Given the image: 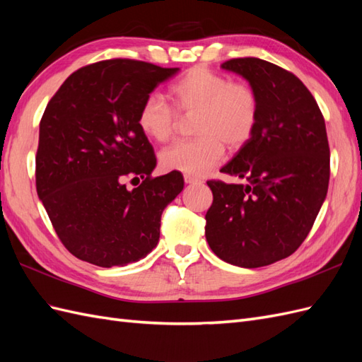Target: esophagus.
Returning <instances> with one entry per match:
<instances>
[{"label":"esophagus","instance_id":"obj_1","mask_svg":"<svg viewBox=\"0 0 362 362\" xmlns=\"http://www.w3.org/2000/svg\"><path fill=\"white\" fill-rule=\"evenodd\" d=\"M184 181L187 182V184H198V182H201V180L193 177V175H184Z\"/></svg>","mask_w":362,"mask_h":362}]
</instances>
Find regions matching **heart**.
I'll use <instances>...</instances> for the list:
<instances>
[{"instance_id": "b5f03b06", "label": "heart", "mask_w": 362, "mask_h": 362, "mask_svg": "<svg viewBox=\"0 0 362 362\" xmlns=\"http://www.w3.org/2000/svg\"><path fill=\"white\" fill-rule=\"evenodd\" d=\"M172 105L158 93L141 103L137 125L154 141L169 140L180 116L193 120V140L177 141L160 154L164 170L204 175L216 168L231 149L243 148L254 136L259 119V100L254 87L206 66H194L170 87Z\"/></svg>"}]
</instances>
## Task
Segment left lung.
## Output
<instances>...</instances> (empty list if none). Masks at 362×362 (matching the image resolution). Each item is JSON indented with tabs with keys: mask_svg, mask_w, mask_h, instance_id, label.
Here are the masks:
<instances>
[{
	"mask_svg": "<svg viewBox=\"0 0 362 362\" xmlns=\"http://www.w3.org/2000/svg\"><path fill=\"white\" fill-rule=\"evenodd\" d=\"M254 87V136L221 172L245 184L206 181L205 237L214 254L255 269L290 257L310 234L329 184V144L314 96L290 71L257 57L226 60Z\"/></svg>",
	"mask_w": 362,
	"mask_h": 362,
	"instance_id": "obj_1",
	"label": "left lung"
}]
</instances>
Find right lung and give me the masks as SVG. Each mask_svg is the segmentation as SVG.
I'll return each instance as SVG.
<instances>
[{"mask_svg":"<svg viewBox=\"0 0 362 362\" xmlns=\"http://www.w3.org/2000/svg\"><path fill=\"white\" fill-rule=\"evenodd\" d=\"M178 68L133 59L71 74L40 119L36 189L74 257L125 266L154 249L161 214L184 187L180 172L152 177L154 148L137 125L145 98ZM140 180L129 192L124 180Z\"/></svg>","mask_w":362,"mask_h":362,"instance_id":"1","label":"right lung"}]
</instances>
